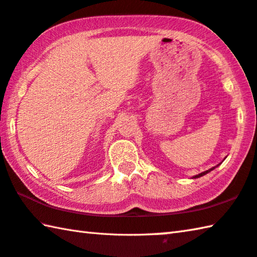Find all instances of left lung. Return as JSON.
<instances>
[{
    "instance_id": "1",
    "label": "left lung",
    "mask_w": 257,
    "mask_h": 257,
    "mask_svg": "<svg viewBox=\"0 0 257 257\" xmlns=\"http://www.w3.org/2000/svg\"><path fill=\"white\" fill-rule=\"evenodd\" d=\"M212 170H214V167H212V169H210V170H208V171H206V172H202V173H200V174H198V175H195L194 179H197V177H200V176H202V175H206L207 173H209V172L212 171Z\"/></svg>"
}]
</instances>
